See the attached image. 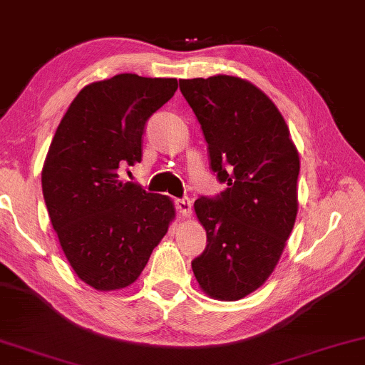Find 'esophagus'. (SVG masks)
<instances>
[{"instance_id":"34e87169","label":"esophagus","mask_w":365,"mask_h":365,"mask_svg":"<svg viewBox=\"0 0 365 365\" xmlns=\"http://www.w3.org/2000/svg\"><path fill=\"white\" fill-rule=\"evenodd\" d=\"M175 208L182 216H190L192 215V203H190L188 198H178L175 200Z\"/></svg>"}]
</instances>
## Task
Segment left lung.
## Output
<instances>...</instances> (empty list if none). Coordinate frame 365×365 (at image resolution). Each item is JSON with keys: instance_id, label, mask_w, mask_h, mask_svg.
I'll return each instance as SVG.
<instances>
[{"instance_id": "left-lung-1", "label": "left lung", "mask_w": 365, "mask_h": 365, "mask_svg": "<svg viewBox=\"0 0 365 365\" xmlns=\"http://www.w3.org/2000/svg\"><path fill=\"white\" fill-rule=\"evenodd\" d=\"M227 188L195 201L206 249L192 269L206 295L236 302L269 279L298 213L300 157L284 116L251 81L231 75L180 80Z\"/></svg>"}]
</instances>
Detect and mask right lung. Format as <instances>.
Listing matches in <instances>:
<instances>
[{
    "label": "right lung",
    "instance_id": "obj_1",
    "mask_svg": "<svg viewBox=\"0 0 365 365\" xmlns=\"http://www.w3.org/2000/svg\"><path fill=\"white\" fill-rule=\"evenodd\" d=\"M177 88V78L135 73L86 85L48 148V216L68 264L95 290L134 284L175 217L170 198L119 180V170L143 160L145 123Z\"/></svg>",
    "mask_w": 365,
    "mask_h": 365
}]
</instances>
